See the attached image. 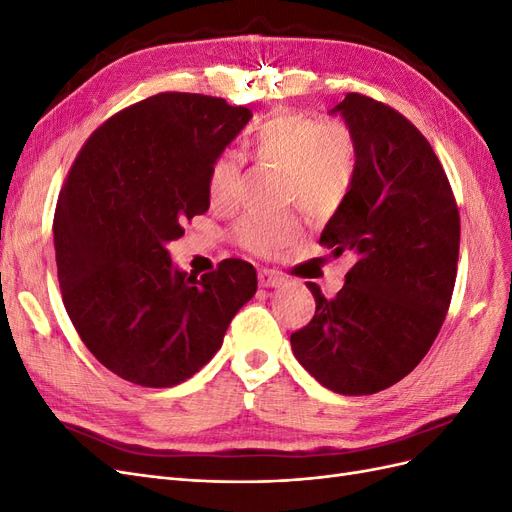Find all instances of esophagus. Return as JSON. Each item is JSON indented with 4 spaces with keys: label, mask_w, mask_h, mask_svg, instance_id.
<instances>
[{
    "label": "esophagus",
    "mask_w": 512,
    "mask_h": 512,
    "mask_svg": "<svg viewBox=\"0 0 512 512\" xmlns=\"http://www.w3.org/2000/svg\"><path fill=\"white\" fill-rule=\"evenodd\" d=\"M258 282L262 288H280L284 284V277L275 271L269 269H260L258 271Z\"/></svg>",
    "instance_id": "1"
}]
</instances>
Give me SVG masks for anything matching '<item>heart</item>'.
<instances>
[{
    "instance_id": "obj_1",
    "label": "heart",
    "mask_w": 512,
    "mask_h": 512,
    "mask_svg": "<svg viewBox=\"0 0 512 512\" xmlns=\"http://www.w3.org/2000/svg\"><path fill=\"white\" fill-rule=\"evenodd\" d=\"M254 158L284 168L282 192L309 218L324 220L348 198L356 177V147L342 123L282 113L254 128L250 138ZM209 200L215 209L237 205L241 190V158L224 151L209 170ZM237 241L247 252L271 256L299 232L294 213L245 215L237 224Z\"/></svg>"
}]
</instances>
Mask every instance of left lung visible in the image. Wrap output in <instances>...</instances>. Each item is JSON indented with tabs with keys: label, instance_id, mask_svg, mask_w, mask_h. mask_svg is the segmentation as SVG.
<instances>
[{
	"label": "left lung",
	"instance_id": "8db88e82",
	"mask_svg": "<svg viewBox=\"0 0 512 512\" xmlns=\"http://www.w3.org/2000/svg\"><path fill=\"white\" fill-rule=\"evenodd\" d=\"M356 147L354 185L320 243L350 252L335 299L307 282L316 314L290 335L297 361L324 389L374 395L421 363L451 305L459 211L427 138L391 106L348 94L331 108Z\"/></svg>",
	"mask_w": 512,
	"mask_h": 512
}]
</instances>
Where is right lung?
Masks as SVG:
<instances>
[{
  "instance_id": "obj_1",
  "label": "right lung",
  "mask_w": 512,
  "mask_h": 512,
  "mask_svg": "<svg viewBox=\"0 0 512 512\" xmlns=\"http://www.w3.org/2000/svg\"><path fill=\"white\" fill-rule=\"evenodd\" d=\"M250 119L222 98L168 91L102 123L70 168L53 220L61 297L87 350L123 380L192 378L254 297L250 262L196 277L166 250L209 209V170Z\"/></svg>"
}]
</instances>
